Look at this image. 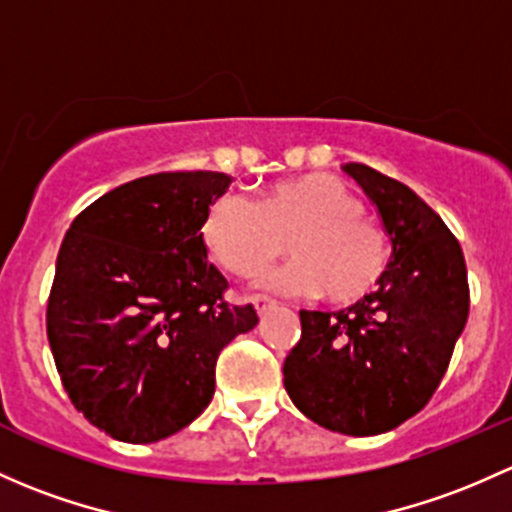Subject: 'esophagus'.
Masks as SVG:
<instances>
[{
  "label": "esophagus",
  "mask_w": 512,
  "mask_h": 512,
  "mask_svg": "<svg viewBox=\"0 0 512 512\" xmlns=\"http://www.w3.org/2000/svg\"><path fill=\"white\" fill-rule=\"evenodd\" d=\"M250 301H252V306H255V309L260 311V314H262V311L272 309V306H274V299H270V297H262V294H255V297H252Z\"/></svg>",
  "instance_id": "34e87169"
}]
</instances>
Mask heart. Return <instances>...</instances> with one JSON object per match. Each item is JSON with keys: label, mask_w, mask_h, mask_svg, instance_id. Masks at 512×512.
Here are the masks:
<instances>
[{"label": "heart", "mask_w": 512, "mask_h": 512, "mask_svg": "<svg viewBox=\"0 0 512 512\" xmlns=\"http://www.w3.org/2000/svg\"><path fill=\"white\" fill-rule=\"evenodd\" d=\"M203 240L228 272H257L284 250L292 260L260 272L257 284L292 297L331 304L363 299L383 277L390 240L363 215L343 181L306 174L262 188L255 201L220 196L203 220Z\"/></svg>", "instance_id": "b5f03b06"}]
</instances>
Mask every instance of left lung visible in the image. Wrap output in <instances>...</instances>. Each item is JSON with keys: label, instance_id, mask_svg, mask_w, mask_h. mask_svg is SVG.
I'll return each mask as SVG.
<instances>
[{"label": "left lung", "instance_id": "left-lung-1", "mask_svg": "<svg viewBox=\"0 0 512 512\" xmlns=\"http://www.w3.org/2000/svg\"><path fill=\"white\" fill-rule=\"evenodd\" d=\"M392 242L378 289L341 311H299L301 338L284 387L311 422L373 437L432 400L469 319L459 240L410 186L365 164H343Z\"/></svg>", "mask_w": 512, "mask_h": 512}]
</instances>
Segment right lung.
<instances>
[{"label": "right lung", "instance_id": "1", "mask_svg": "<svg viewBox=\"0 0 512 512\" xmlns=\"http://www.w3.org/2000/svg\"><path fill=\"white\" fill-rule=\"evenodd\" d=\"M220 171H166L122 184L68 228L46 333L75 410L127 444L188 427L213 400L215 360L257 326L225 301L203 220L228 191Z\"/></svg>", "mask_w": 512, "mask_h": 512}]
</instances>
